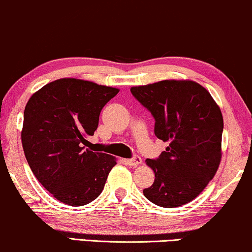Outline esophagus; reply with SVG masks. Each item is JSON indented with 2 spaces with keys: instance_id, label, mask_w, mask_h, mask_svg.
<instances>
[{
  "instance_id": "1",
  "label": "esophagus",
  "mask_w": 252,
  "mask_h": 252,
  "mask_svg": "<svg viewBox=\"0 0 252 252\" xmlns=\"http://www.w3.org/2000/svg\"><path fill=\"white\" fill-rule=\"evenodd\" d=\"M126 164L130 165V166H136V165H139L142 163V158L139 156H133L132 158L126 159Z\"/></svg>"
}]
</instances>
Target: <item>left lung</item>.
Listing matches in <instances>:
<instances>
[{
    "instance_id": "1",
    "label": "left lung",
    "mask_w": 252,
    "mask_h": 252,
    "mask_svg": "<svg viewBox=\"0 0 252 252\" xmlns=\"http://www.w3.org/2000/svg\"><path fill=\"white\" fill-rule=\"evenodd\" d=\"M130 92L154 116L155 135L168 143L158 158L146 159L156 178L144 196L164 208L189 203L221 161V110L206 88L189 80H164Z\"/></svg>"
}]
</instances>
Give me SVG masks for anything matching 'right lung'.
Returning <instances> with one entry per match:
<instances>
[{
  "label": "right lung",
  "instance_id": "add662e5",
  "mask_svg": "<svg viewBox=\"0 0 252 252\" xmlns=\"http://www.w3.org/2000/svg\"><path fill=\"white\" fill-rule=\"evenodd\" d=\"M119 89L79 79L41 87L24 109L22 145L34 177L57 200L69 206L92 202L103 190L113 156L85 149L97 129L102 108Z\"/></svg>",
  "mask_w": 252,
  "mask_h": 252
}]
</instances>
